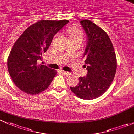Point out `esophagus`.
<instances>
[{
    "instance_id": "34e87169",
    "label": "esophagus",
    "mask_w": 134,
    "mask_h": 134,
    "mask_svg": "<svg viewBox=\"0 0 134 134\" xmlns=\"http://www.w3.org/2000/svg\"><path fill=\"white\" fill-rule=\"evenodd\" d=\"M61 72L63 73V74H64V75H66V76H68V75H69L70 74V72H68V71H63V70H62Z\"/></svg>"
}]
</instances>
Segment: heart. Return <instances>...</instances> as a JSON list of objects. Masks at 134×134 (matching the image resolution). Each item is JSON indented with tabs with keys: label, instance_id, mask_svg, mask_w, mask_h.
I'll return each instance as SVG.
<instances>
[{
	"label": "heart",
	"instance_id": "b5f03b06",
	"mask_svg": "<svg viewBox=\"0 0 134 134\" xmlns=\"http://www.w3.org/2000/svg\"><path fill=\"white\" fill-rule=\"evenodd\" d=\"M68 34L70 38H80L82 39L83 36L82 31L77 27H71L69 29Z\"/></svg>",
	"mask_w": 134,
	"mask_h": 134
}]
</instances>
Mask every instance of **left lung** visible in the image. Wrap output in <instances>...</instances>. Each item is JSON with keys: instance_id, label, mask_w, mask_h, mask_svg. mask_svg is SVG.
I'll use <instances>...</instances> for the list:
<instances>
[{"instance_id": "left-lung-1", "label": "left lung", "mask_w": 134, "mask_h": 134, "mask_svg": "<svg viewBox=\"0 0 134 134\" xmlns=\"http://www.w3.org/2000/svg\"><path fill=\"white\" fill-rule=\"evenodd\" d=\"M87 37L83 57L86 76L80 77L79 82L71 90L85 100L96 99L110 87L115 77L117 60L114 46L108 34L93 22L80 21Z\"/></svg>"}]
</instances>
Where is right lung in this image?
<instances>
[{"label": "right lung", "mask_w": 134, "mask_h": 134, "mask_svg": "<svg viewBox=\"0 0 134 134\" xmlns=\"http://www.w3.org/2000/svg\"><path fill=\"white\" fill-rule=\"evenodd\" d=\"M68 20H40L23 33L15 42L8 59V69L15 85L23 92L35 95L45 90L57 74L42 64L46 52L56 34L68 23Z\"/></svg>", "instance_id": "obj_1"}]
</instances>
